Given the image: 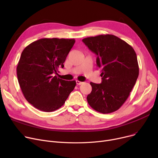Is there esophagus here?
I'll use <instances>...</instances> for the list:
<instances>
[{"mask_svg":"<svg viewBox=\"0 0 158 158\" xmlns=\"http://www.w3.org/2000/svg\"><path fill=\"white\" fill-rule=\"evenodd\" d=\"M76 83H77V85H82V83H83V82L77 80V81H76Z\"/></svg>","mask_w":158,"mask_h":158,"instance_id":"34e87169","label":"esophagus"}]
</instances>
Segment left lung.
Returning <instances> with one entry per match:
<instances>
[{
  "instance_id": "obj_1",
  "label": "left lung",
  "mask_w": 158,
  "mask_h": 158,
  "mask_svg": "<svg viewBox=\"0 0 158 158\" xmlns=\"http://www.w3.org/2000/svg\"><path fill=\"white\" fill-rule=\"evenodd\" d=\"M97 56L102 82H91L92 90L87 101L92 108L106 114L118 110L126 102L139 75L136 54L125 41L113 35L82 39Z\"/></svg>"
}]
</instances>
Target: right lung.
Segmentation results:
<instances>
[{
    "instance_id": "obj_1",
    "label": "right lung",
    "mask_w": 158,
    "mask_h": 158,
    "mask_svg": "<svg viewBox=\"0 0 158 158\" xmlns=\"http://www.w3.org/2000/svg\"><path fill=\"white\" fill-rule=\"evenodd\" d=\"M75 42L74 39L42 38L23 49L16 73L24 97L36 109L52 112L60 108L76 86V81L52 75L64 67Z\"/></svg>"
}]
</instances>
